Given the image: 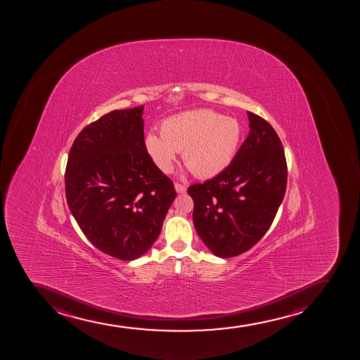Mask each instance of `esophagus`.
Masks as SVG:
<instances>
[{"label":"esophagus","instance_id":"1","mask_svg":"<svg viewBox=\"0 0 360 360\" xmlns=\"http://www.w3.org/2000/svg\"><path fill=\"white\" fill-rule=\"evenodd\" d=\"M174 188L178 193H185L186 192V186L181 185V184H175Z\"/></svg>","mask_w":360,"mask_h":360}]
</instances>
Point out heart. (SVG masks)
Wrapping results in <instances>:
<instances>
[{"mask_svg":"<svg viewBox=\"0 0 360 360\" xmlns=\"http://www.w3.org/2000/svg\"><path fill=\"white\" fill-rule=\"evenodd\" d=\"M243 141V128L236 118L212 110H192L166 118L160 136L148 133L144 148L163 173H171L182 153L184 162L198 178H214L230 166Z\"/></svg>","mask_w":360,"mask_h":360,"instance_id":"heart-1","label":"heart"}]
</instances>
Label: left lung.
Here are the masks:
<instances>
[{
  "label": "left lung",
  "instance_id": "8db88e82",
  "mask_svg": "<svg viewBox=\"0 0 360 360\" xmlns=\"http://www.w3.org/2000/svg\"><path fill=\"white\" fill-rule=\"evenodd\" d=\"M249 135L233 162L204 184L189 186L193 223L208 250L220 258L251 249L268 231L283 200L287 162L276 131L248 111Z\"/></svg>",
  "mask_w": 360,
  "mask_h": 360
}]
</instances>
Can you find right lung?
Wrapping results in <instances>:
<instances>
[{
    "label": "right lung",
    "mask_w": 360,
    "mask_h": 360,
    "mask_svg": "<svg viewBox=\"0 0 360 360\" xmlns=\"http://www.w3.org/2000/svg\"><path fill=\"white\" fill-rule=\"evenodd\" d=\"M143 110H114L85 127L65 173L68 208L84 235L122 261L152 248L176 195L146 152Z\"/></svg>",
    "instance_id": "1"
}]
</instances>
